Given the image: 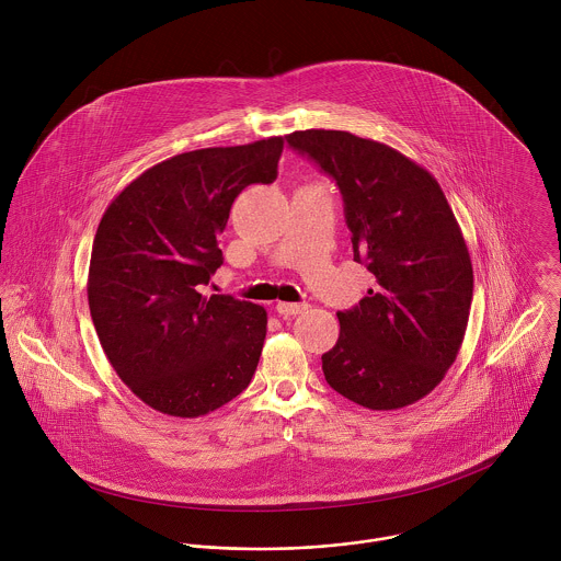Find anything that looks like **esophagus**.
Wrapping results in <instances>:
<instances>
[{"instance_id": "obj_1", "label": "esophagus", "mask_w": 561, "mask_h": 561, "mask_svg": "<svg viewBox=\"0 0 561 561\" xmlns=\"http://www.w3.org/2000/svg\"><path fill=\"white\" fill-rule=\"evenodd\" d=\"M305 309H307V305H296V302H278V305H276V313H278L280 318L300 316Z\"/></svg>"}]
</instances>
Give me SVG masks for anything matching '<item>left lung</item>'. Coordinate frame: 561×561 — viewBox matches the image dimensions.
Returning a JSON list of instances; mask_svg holds the SVG:
<instances>
[{"instance_id":"left-lung-1","label":"left lung","mask_w":561,"mask_h":561,"mask_svg":"<svg viewBox=\"0 0 561 561\" xmlns=\"http://www.w3.org/2000/svg\"><path fill=\"white\" fill-rule=\"evenodd\" d=\"M287 145L336 181L354 261L374 289L339 311L325 382L354 403L398 410L454 365L469 323L473 265L438 181L400 151L350 131H294Z\"/></svg>"}]
</instances>
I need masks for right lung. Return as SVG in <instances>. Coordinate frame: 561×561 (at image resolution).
I'll use <instances>...</instances> for the list:
<instances>
[{"instance_id":"right-lung-1","label":"right lung","mask_w":561,"mask_h":561,"mask_svg":"<svg viewBox=\"0 0 561 561\" xmlns=\"http://www.w3.org/2000/svg\"><path fill=\"white\" fill-rule=\"evenodd\" d=\"M283 136L198 149L145 170L105 209L90 254L88 307L118 378L170 416H203L250 385L263 307L205 296L218 236L252 183L278 174Z\"/></svg>"}]
</instances>
